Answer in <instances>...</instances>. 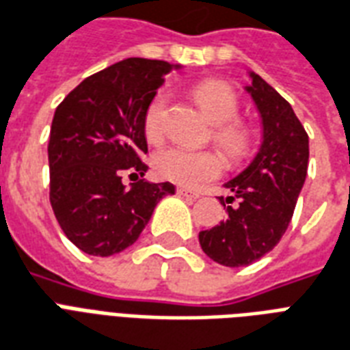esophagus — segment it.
Wrapping results in <instances>:
<instances>
[{"label": "esophagus", "instance_id": "obj_1", "mask_svg": "<svg viewBox=\"0 0 350 350\" xmlns=\"http://www.w3.org/2000/svg\"><path fill=\"white\" fill-rule=\"evenodd\" d=\"M177 193L183 197H190V199H197V197H199V193H197V191L190 190V188H183V186H178Z\"/></svg>", "mask_w": 350, "mask_h": 350}]
</instances>
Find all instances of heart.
<instances>
[{"label":"heart","instance_id":"1","mask_svg":"<svg viewBox=\"0 0 350 350\" xmlns=\"http://www.w3.org/2000/svg\"><path fill=\"white\" fill-rule=\"evenodd\" d=\"M193 99L203 110L206 120L214 123V140L230 160L245 157L253 144V133L245 123L234 120L240 110V101L232 86L223 81H203L193 86ZM165 109V94L159 92L149 101L144 114V135L149 142L162 138L164 127L162 118ZM154 173L164 180H172L183 186H197L215 178L223 170L219 154L214 151H190L183 147H164L153 159Z\"/></svg>","mask_w":350,"mask_h":350}]
</instances>
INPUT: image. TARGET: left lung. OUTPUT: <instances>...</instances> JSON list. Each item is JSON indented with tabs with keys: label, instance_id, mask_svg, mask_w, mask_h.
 <instances>
[{
	"label": "left lung",
	"instance_id": "8db88e82",
	"mask_svg": "<svg viewBox=\"0 0 350 350\" xmlns=\"http://www.w3.org/2000/svg\"><path fill=\"white\" fill-rule=\"evenodd\" d=\"M251 94L262 118V146L245 170L225 183L230 197H219L227 219L199 232L206 256L241 267L260 260L277 245L290 225L297 197L308 172V135L291 105L254 72ZM232 200L238 207H230Z\"/></svg>",
	"mask_w": 350,
	"mask_h": 350
}]
</instances>
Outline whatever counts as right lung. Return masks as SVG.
<instances>
[{
  "mask_svg": "<svg viewBox=\"0 0 350 350\" xmlns=\"http://www.w3.org/2000/svg\"><path fill=\"white\" fill-rule=\"evenodd\" d=\"M178 66L125 59L86 77L57 107L49 133V201L68 240L83 253L110 256L133 245L172 183H122L144 175V114Z\"/></svg>",
  "mask_w": 350,
  "mask_h": 350,
  "instance_id": "add662e5",
  "label": "right lung"
}]
</instances>
